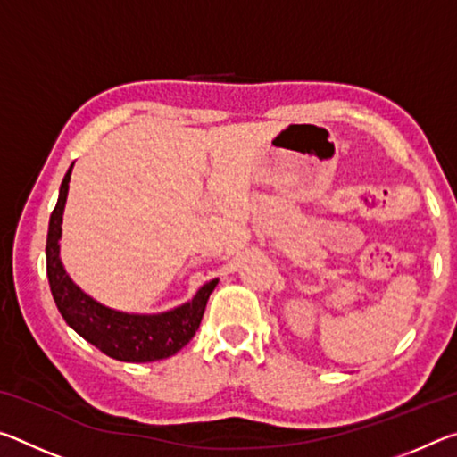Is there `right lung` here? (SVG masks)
I'll use <instances>...</instances> for the list:
<instances>
[{"label": "right lung", "instance_id": "add662e5", "mask_svg": "<svg viewBox=\"0 0 457 457\" xmlns=\"http://www.w3.org/2000/svg\"><path fill=\"white\" fill-rule=\"evenodd\" d=\"M72 167L74 163L60 185L58 204L50 215L48 239H46V270H48L54 303L64 320L84 340H88L108 357L125 362H153L173 357L195 337L210 294L218 286V278L201 286L189 303L161 314H129L112 311L90 298L71 280L60 260L62 213H64Z\"/></svg>", "mask_w": 457, "mask_h": 457}]
</instances>
